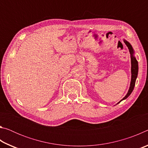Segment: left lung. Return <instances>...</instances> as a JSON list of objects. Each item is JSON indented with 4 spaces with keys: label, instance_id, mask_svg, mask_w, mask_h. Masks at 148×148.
I'll return each instance as SVG.
<instances>
[{
    "label": "left lung",
    "instance_id": "obj_1",
    "mask_svg": "<svg viewBox=\"0 0 148 148\" xmlns=\"http://www.w3.org/2000/svg\"><path fill=\"white\" fill-rule=\"evenodd\" d=\"M124 42L125 44L127 45V46L128 47V49L129 50L130 52V55H131V85H130V87L129 89V91L127 92V94L126 95L123 99L121 101H122L123 100L126 99L127 97H128L131 94V92H132L134 89V87L135 86V82H136V79L138 76V61L136 59V58L134 57L133 54H134V51L133 49L131 46V45L128 42L125 40H124ZM120 101V102H121Z\"/></svg>",
    "mask_w": 148,
    "mask_h": 148
}]
</instances>
